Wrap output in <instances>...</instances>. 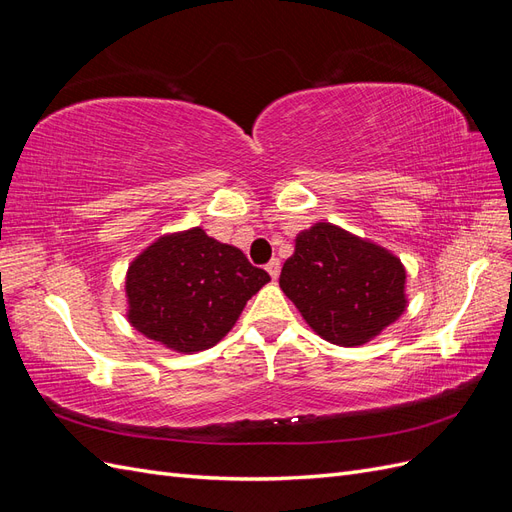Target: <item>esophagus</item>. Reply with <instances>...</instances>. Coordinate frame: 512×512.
Here are the masks:
<instances>
[{
    "mask_svg": "<svg viewBox=\"0 0 512 512\" xmlns=\"http://www.w3.org/2000/svg\"><path fill=\"white\" fill-rule=\"evenodd\" d=\"M280 269H282V265H280V260H277V258H273L269 265H267V271H269V275L273 277V280H277V277H280Z\"/></svg>",
    "mask_w": 512,
    "mask_h": 512,
    "instance_id": "esophagus-1",
    "label": "esophagus"
}]
</instances>
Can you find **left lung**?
Returning a JSON list of instances; mask_svg holds the SVG:
<instances>
[{"label":"left lung","instance_id":"1","mask_svg":"<svg viewBox=\"0 0 512 512\" xmlns=\"http://www.w3.org/2000/svg\"><path fill=\"white\" fill-rule=\"evenodd\" d=\"M280 288L335 346H363L406 312V269L386 247L329 222L299 232Z\"/></svg>","mask_w":512,"mask_h":512}]
</instances>
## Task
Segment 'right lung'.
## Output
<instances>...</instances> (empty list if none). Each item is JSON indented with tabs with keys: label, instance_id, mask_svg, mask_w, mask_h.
Returning a JSON list of instances; mask_svg holds the SVG:
<instances>
[{
	"label": "right lung",
	"instance_id": "1",
	"mask_svg": "<svg viewBox=\"0 0 512 512\" xmlns=\"http://www.w3.org/2000/svg\"><path fill=\"white\" fill-rule=\"evenodd\" d=\"M267 282L269 273L252 267L239 247L200 226L170 232L130 262L128 320L168 350L194 354L218 344Z\"/></svg>",
	"mask_w": 512,
	"mask_h": 512
}]
</instances>
